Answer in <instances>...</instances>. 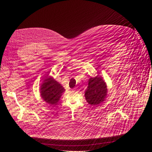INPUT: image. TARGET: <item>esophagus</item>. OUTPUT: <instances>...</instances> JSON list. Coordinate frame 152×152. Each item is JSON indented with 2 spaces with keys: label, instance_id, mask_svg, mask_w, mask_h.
I'll return each mask as SVG.
<instances>
[{
  "label": "esophagus",
  "instance_id": "34e87169",
  "mask_svg": "<svg viewBox=\"0 0 152 152\" xmlns=\"http://www.w3.org/2000/svg\"><path fill=\"white\" fill-rule=\"evenodd\" d=\"M73 90H74V91H76V87H75V88L73 89Z\"/></svg>",
  "mask_w": 152,
  "mask_h": 152
}]
</instances>
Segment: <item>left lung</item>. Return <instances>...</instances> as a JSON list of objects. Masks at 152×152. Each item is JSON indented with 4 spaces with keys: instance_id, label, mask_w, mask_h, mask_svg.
Listing matches in <instances>:
<instances>
[{
    "instance_id": "8db88e82",
    "label": "left lung",
    "mask_w": 152,
    "mask_h": 152,
    "mask_svg": "<svg viewBox=\"0 0 152 152\" xmlns=\"http://www.w3.org/2000/svg\"><path fill=\"white\" fill-rule=\"evenodd\" d=\"M107 95V84L102 77H91L85 91V97L87 103L91 105H99L105 100Z\"/></svg>"
}]
</instances>
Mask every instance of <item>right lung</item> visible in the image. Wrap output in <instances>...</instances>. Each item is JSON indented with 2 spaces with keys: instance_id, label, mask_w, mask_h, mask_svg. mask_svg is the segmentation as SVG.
I'll use <instances>...</instances> for the list:
<instances>
[{
  "instance_id": "add662e5",
  "label": "right lung",
  "mask_w": 152,
  "mask_h": 152,
  "mask_svg": "<svg viewBox=\"0 0 152 152\" xmlns=\"http://www.w3.org/2000/svg\"><path fill=\"white\" fill-rule=\"evenodd\" d=\"M64 87L52 77H47L41 86V95L42 99L50 105H57L62 94L65 91Z\"/></svg>"
}]
</instances>
